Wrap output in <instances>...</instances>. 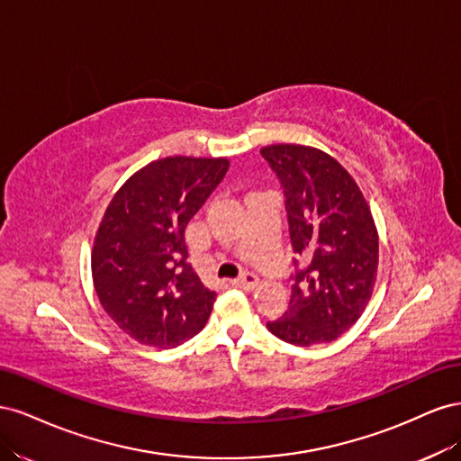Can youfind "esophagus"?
<instances>
[{
	"instance_id": "34e87169",
	"label": "esophagus",
	"mask_w": 461,
	"mask_h": 461,
	"mask_svg": "<svg viewBox=\"0 0 461 461\" xmlns=\"http://www.w3.org/2000/svg\"><path fill=\"white\" fill-rule=\"evenodd\" d=\"M258 283H259V278H258L254 273H244L242 276H239V278H234V281H230V285H232V286H236V288H244V290H252V288H256V286H258Z\"/></svg>"
}]
</instances>
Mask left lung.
<instances>
[{
    "instance_id": "1",
    "label": "left lung",
    "mask_w": 461,
    "mask_h": 461,
    "mask_svg": "<svg viewBox=\"0 0 461 461\" xmlns=\"http://www.w3.org/2000/svg\"><path fill=\"white\" fill-rule=\"evenodd\" d=\"M281 178L292 248L308 259L288 312L267 323L294 346L337 340L366 312L379 267V232L352 175L327 151L302 144L263 146Z\"/></svg>"
}]
</instances>
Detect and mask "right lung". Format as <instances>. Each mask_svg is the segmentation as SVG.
Segmentation results:
<instances>
[{"label": "right lung", "mask_w": 461, "mask_h": 461, "mask_svg": "<svg viewBox=\"0 0 461 461\" xmlns=\"http://www.w3.org/2000/svg\"><path fill=\"white\" fill-rule=\"evenodd\" d=\"M227 169V158H163L111 198L94 236L92 281L105 313L136 342L173 348L207 323L215 292L186 263L185 229Z\"/></svg>", "instance_id": "add662e5"}]
</instances>
